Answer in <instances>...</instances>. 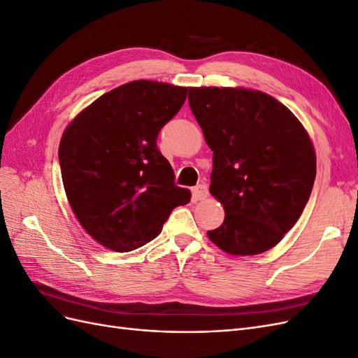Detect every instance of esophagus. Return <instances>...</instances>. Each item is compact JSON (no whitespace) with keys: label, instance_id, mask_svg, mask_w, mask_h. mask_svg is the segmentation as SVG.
I'll return each instance as SVG.
<instances>
[{"label":"esophagus","instance_id":"1","mask_svg":"<svg viewBox=\"0 0 358 358\" xmlns=\"http://www.w3.org/2000/svg\"><path fill=\"white\" fill-rule=\"evenodd\" d=\"M209 196V191H208V187L206 185H199L192 189V200L194 201H201V200H206Z\"/></svg>","mask_w":358,"mask_h":358}]
</instances>
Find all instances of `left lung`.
Segmentation results:
<instances>
[{"label": "left lung", "mask_w": 358, "mask_h": 358, "mask_svg": "<svg viewBox=\"0 0 358 358\" xmlns=\"http://www.w3.org/2000/svg\"><path fill=\"white\" fill-rule=\"evenodd\" d=\"M189 107L213 152L210 194L225 212L209 239L230 255H257L284 239L309 200L313 143L272 95L242 86H192Z\"/></svg>", "instance_id": "8db88e82"}]
</instances>
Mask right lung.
<instances>
[{"mask_svg": "<svg viewBox=\"0 0 358 358\" xmlns=\"http://www.w3.org/2000/svg\"><path fill=\"white\" fill-rule=\"evenodd\" d=\"M188 88L133 80L74 116L59 142L64 189L95 242L116 252L146 245L191 192L175 185L157 148L159 129L185 103Z\"/></svg>", "mask_w": 358, "mask_h": 358, "instance_id": "right-lung-1", "label": "right lung"}]
</instances>
